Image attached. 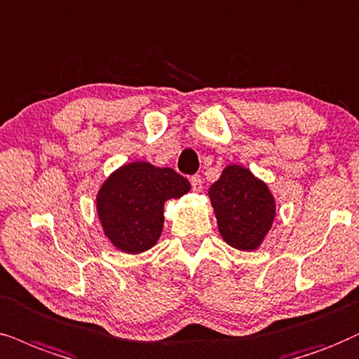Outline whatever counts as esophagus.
Returning <instances> with one entry per match:
<instances>
[{
  "label": "esophagus",
  "mask_w": 359,
  "mask_h": 359,
  "mask_svg": "<svg viewBox=\"0 0 359 359\" xmlns=\"http://www.w3.org/2000/svg\"><path fill=\"white\" fill-rule=\"evenodd\" d=\"M190 185H192L194 192H201V190H202V179H201V175H194L192 179H190Z\"/></svg>",
  "instance_id": "1"
}]
</instances>
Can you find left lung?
Returning a JSON list of instances; mask_svg holds the SVG:
<instances>
[{
  "instance_id": "8db88e82",
  "label": "left lung",
  "mask_w": 359,
  "mask_h": 359,
  "mask_svg": "<svg viewBox=\"0 0 359 359\" xmlns=\"http://www.w3.org/2000/svg\"><path fill=\"white\" fill-rule=\"evenodd\" d=\"M208 197L222 238L237 250H257L275 220L269 185L242 165H226Z\"/></svg>"
}]
</instances>
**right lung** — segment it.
Listing matches in <instances>:
<instances>
[{
	"label": "right lung",
	"mask_w": 359,
	"mask_h": 359,
	"mask_svg": "<svg viewBox=\"0 0 359 359\" xmlns=\"http://www.w3.org/2000/svg\"><path fill=\"white\" fill-rule=\"evenodd\" d=\"M190 190L170 167L130 162L109 175L99 189L96 210L104 235L126 253H142L157 243L164 226V203Z\"/></svg>",
	"instance_id": "obj_1"
}]
</instances>
